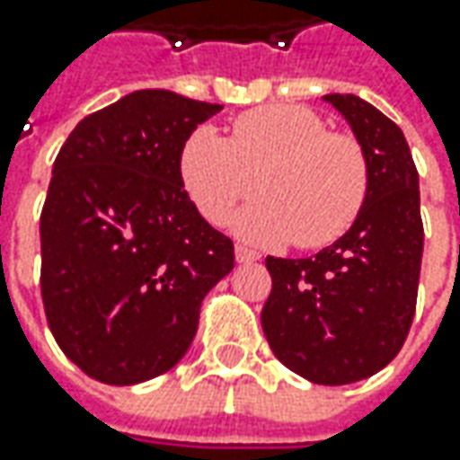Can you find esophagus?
<instances>
[{
  "label": "esophagus",
  "instance_id": "1",
  "mask_svg": "<svg viewBox=\"0 0 460 460\" xmlns=\"http://www.w3.org/2000/svg\"><path fill=\"white\" fill-rule=\"evenodd\" d=\"M258 258H261V253L245 248V245H238V248H235V261H238V263H256Z\"/></svg>",
  "mask_w": 460,
  "mask_h": 460
}]
</instances>
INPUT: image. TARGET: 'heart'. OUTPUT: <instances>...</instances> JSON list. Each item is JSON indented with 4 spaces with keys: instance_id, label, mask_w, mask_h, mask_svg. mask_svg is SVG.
<instances>
[{
    "instance_id": "heart-1",
    "label": "heart",
    "mask_w": 460,
    "mask_h": 460,
    "mask_svg": "<svg viewBox=\"0 0 460 460\" xmlns=\"http://www.w3.org/2000/svg\"><path fill=\"white\" fill-rule=\"evenodd\" d=\"M179 173L191 202L212 225H222L253 186L263 191L233 220L251 243L320 248L361 212L368 166L361 143L325 130L307 107L274 104L245 112L230 137L212 125L197 128L179 153Z\"/></svg>"
}]
</instances>
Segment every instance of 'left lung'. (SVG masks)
I'll return each instance as SVG.
<instances>
[{
    "label": "left lung",
    "instance_id": "left-lung-1",
    "mask_svg": "<svg viewBox=\"0 0 460 460\" xmlns=\"http://www.w3.org/2000/svg\"><path fill=\"white\" fill-rule=\"evenodd\" d=\"M361 143L368 189L350 230L309 258H266L261 325L274 356L312 384L368 379L399 353L422 263L420 176L404 133L356 94H325Z\"/></svg>",
    "mask_w": 460,
    "mask_h": 460
}]
</instances>
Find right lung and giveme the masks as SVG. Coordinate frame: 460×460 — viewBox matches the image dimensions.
I'll list each match as a JSON object with an SVG mask.
<instances>
[{
  "mask_svg": "<svg viewBox=\"0 0 460 460\" xmlns=\"http://www.w3.org/2000/svg\"><path fill=\"white\" fill-rule=\"evenodd\" d=\"M222 104L140 89L84 117L53 164L40 215V292L56 343L92 379L166 374L197 335L233 240L186 194L179 153Z\"/></svg>",
  "mask_w": 460,
  "mask_h": 460,
  "instance_id": "1",
  "label": "right lung"
}]
</instances>
